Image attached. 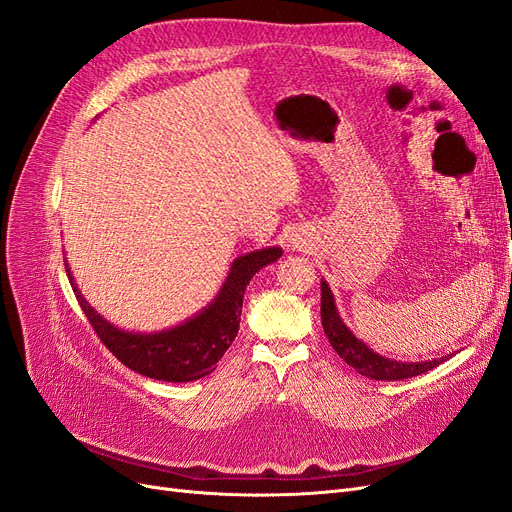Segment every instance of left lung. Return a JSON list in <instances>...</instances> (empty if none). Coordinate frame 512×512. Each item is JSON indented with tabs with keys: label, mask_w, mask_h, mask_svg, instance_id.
<instances>
[{
	"label": "left lung",
	"mask_w": 512,
	"mask_h": 512,
	"mask_svg": "<svg viewBox=\"0 0 512 512\" xmlns=\"http://www.w3.org/2000/svg\"><path fill=\"white\" fill-rule=\"evenodd\" d=\"M320 318H322V329L324 335L329 337L333 350L342 356V359L359 371L361 376H367L371 380H406L421 376L425 371L438 367L446 356L433 361H416V363H404V361H393L380 356L371 348H367L359 337H356L344 320L339 318L333 292L327 282H320Z\"/></svg>",
	"instance_id": "left-lung-1"
}]
</instances>
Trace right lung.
Wrapping results in <instances>:
<instances>
[{"instance_id": "obj_1", "label": "right lung", "mask_w": 512, "mask_h": 512, "mask_svg": "<svg viewBox=\"0 0 512 512\" xmlns=\"http://www.w3.org/2000/svg\"><path fill=\"white\" fill-rule=\"evenodd\" d=\"M282 256V247H267L232 262L226 282L203 312L158 333H132L113 327L91 307L76 286L66 262L72 290L102 344L132 371L162 382H192L209 376L237 337L243 294L252 277Z\"/></svg>"}]
</instances>
